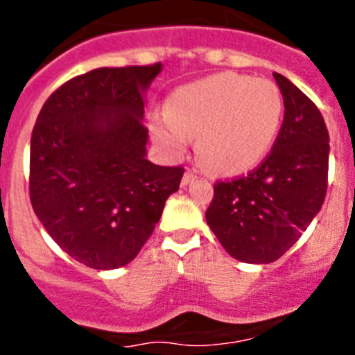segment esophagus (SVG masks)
<instances>
[{"instance_id": "34e87169", "label": "esophagus", "mask_w": 355, "mask_h": 355, "mask_svg": "<svg viewBox=\"0 0 355 355\" xmlns=\"http://www.w3.org/2000/svg\"><path fill=\"white\" fill-rule=\"evenodd\" d=\"M196 172H192V171H187L183 174V180H181V184H183V187H187V184H190V183H193V181H196Z\"/></svg>"}]
</instances>
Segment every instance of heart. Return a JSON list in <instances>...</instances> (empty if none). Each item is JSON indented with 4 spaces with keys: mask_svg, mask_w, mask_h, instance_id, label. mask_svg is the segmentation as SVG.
<instances>
[{
    "mask_svg": "<svg viewBox=\"0 0 355 355\" xmlns=\"http://www.w3.org/2000/svg\"><path fill=\"white\" fill-rule=\"evenodd\" d=\"M283 117V94L274 81L220 72L172 92L167 115H153L149 128L168 155H183L197 139V155L209 171L238 175L266 158Z\"/></svg>",
    "mask_w": 355,
    "mask_h": 355,
    "instance_id": "obj_1",
    "label": "heart"
}]
</instances>
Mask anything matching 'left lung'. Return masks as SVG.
Here are the masks:
<instances>
[{
  "label": "left lung",
  "mask_w": 355,
  "mask_h": 355,
  "mask_svg": "<svg viewBox=\"0 0 355 355\" xmlns=\"http://www.w3.org/2000/svg\"><path fill=\"white\" fill-rule=\"evenodd\" d=\"M284 119L270 155L238 180L216 181L206 222L227 254L245 263L279 259L318 215L327 192L329 133L315 103L283 74Z\"/></svg>",
  "instance_id": "1"
}]
</instances>
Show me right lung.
Masks as SVG:
<instances>
[{
	"instance_id": "1",
	"label": "right lung",
	"mask_w": 355,
	"mask_h": 355,
	"mask_svg": "<svg viewBox=\"0 0 355 355\" xmlns=\"http://www.w3.org/2000/svg\"><path fill=\"white\" fill-rule=\"evenodd\" d=\"M162 64L72 78L40 110L30 142L33 211L62 250L96 270L137 258L183 167L147 159L146 90Z\"/></svg>"
}]
</instances>
